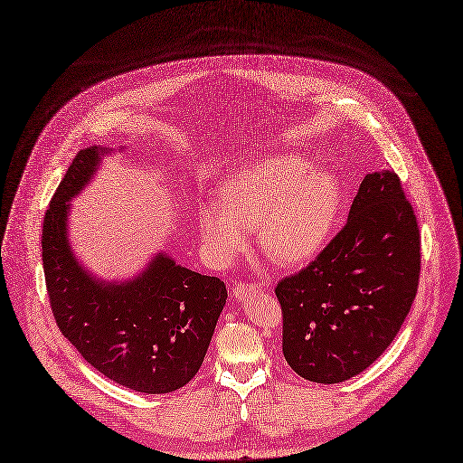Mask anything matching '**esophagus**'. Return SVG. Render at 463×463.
Segmentation results:
<instances>
[{
  "mask_svg": "<svg viewBox=\"0 0 463 463\" xmlns=\"http://www.w3.org/2000/svg\"><path fill=\"white\" fill-rule=\"evenodd\" d=\"M260 290L258 284H252V282H237L235 288H233V298L235 299H245L249 298L250 294H256Z\"/></svg>",
  "mask_w": 463,
  "mask_h": 463,
  "instance_id": "1",
  "label": "esophagus"
}]
</instances>
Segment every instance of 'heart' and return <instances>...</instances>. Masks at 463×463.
Returning a JSON list of instances; mask_svg holds the SVG:
<instances>
[{
    "instance_id": "obj_1",
    "label": "heart",
    "mask_w": 463,
    "mask_h": 463,
    "mask_svg": "<svg viewBox=\"0 0 463 463\" xmlns=\"http://www.w3.org/2000/svg\"><path fill=\"white\" fill-rule=\"evenodd\" d=\"M341 188L332 173L301 156H269L237 169L218 186V205L197 207V226L209 254L230 263L249 247L256 230L260 249L279 266L313 260L334 232Z\"/></svg>"
}]
</instances>
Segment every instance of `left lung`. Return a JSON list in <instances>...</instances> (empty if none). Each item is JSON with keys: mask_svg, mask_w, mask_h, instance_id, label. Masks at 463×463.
<instances>
[{"mask_svg": "<svg viewBox=\"0 0 463 463\" xmlns=\"http://www.w3.org/2000/svg\"><path fill=\"white\" fill-rule=\"evenodd\" d=\"M420 279V232L393 171L367 173L345 228L282 279V354L299 377L360 375L398 335Z\"/></svg>", "mask_w": 463, "mask_h": 463, "instance_id": "obj_1", "label": "left lung"}]
</instances>
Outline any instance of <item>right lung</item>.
<instances>
[{"instance_id": "right-lung-1", "label": "right lung", "mask_w": 463, "mask_h": 463, "mask_svg": "<svg viewBox=\"0 0 463 463\" xmlns=\"http://www.w3.org/2000/svg\"><path fill=\"white\" fill-rule=\"evenodd\" d=\"M111 150H80L56 188L43 222V268L56 324L101 375L129 390L167 393L200 371L228 290L224 280L154 256L124 282L82 268L68 235L70 202L90 183Z\"/></svg>"}]
</instances>
